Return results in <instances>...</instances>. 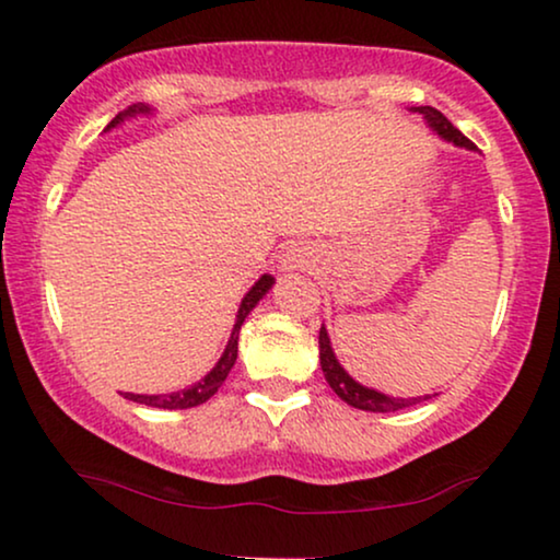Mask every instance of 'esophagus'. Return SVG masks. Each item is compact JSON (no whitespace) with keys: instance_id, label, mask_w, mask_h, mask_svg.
I'll return each mask as SVG.
<instances>
[{"instance_id":"1","label":"esophagus","mask_w":560,"mask_h":560,"mask_svg":"<svg viewBox=\"0 0 560 560\" xmlns=\"http://www.w3.org/2000/svg\"><path fill=\"white\" fill-rule=\"evenodd\" d=\"M282 265H285V270H293V267H301V255H295V249L288 252L285 259H282Z\"/></svg>"}]
</instances>
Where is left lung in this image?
Segmentation results:
<instances>
[{"label": "left lung", "instance_id": "8db88e82", "mask_svg": "<svg viewBox=\"0 0 560 560\" xmlns=\"http://www.w3.org/2000/svg\"><path fill=\"white\" fill-rule=\"evenodd\" d=\"M418 112L425 114L428 125H431L435 132L443 137V140L454 142V144H458V148L474 150V142L469 140V137H464L462 132H458V129L451 125V121L443 117L439 109H433V106H420ZM318 347H320V370H324V374H326V382L331 385L334 393L339 395L343 402L351 405V408L372 410V412H395V410L410 408V405L423 400V397H408V400H397V397H387V395L377 393V389L362 387L359 382L351 380L349 374L343 372V366L336 362V357L331 351V341H328V334H326L324 326H320V331H318Z\"/></svg>", "mask_w": 560, "mask_h": 560}]
</instances>
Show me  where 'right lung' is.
<instances>
[{
  "mask_svg": "<svg viewBox=\"0 0 560 560\" xmlns=\"http://www.w3.org/2000/svg\"><path fill=\"white\" fill-rule=\"evenodd\" d=\"M137 112H148V106H129V109H127L125 114H117V117H114V119L109 121V127H106V129L117 127L121 119L132 117V114H137ZM272 282H275V278H270V275H262V278H259V280L255 282V288H252L249 293L244 295V301H242V305H240V316H236L232 339H229V343H226L224 357L219 359V364L213 366V370H211L209 374H206V377H203L201 382H198V385L183 389V393H173V395H132V393H125L127 400L150 405V408L183 410V408H196V405H201V402L209 400V397L217 395L219 387L224 385L226 374L232 372V366H234V362H236V341H240V328H242V324H244V318H247L249 311L255 308V305L259 303V298H262V295L267 293V290L272 288Z\"/></svg>",
  "mask_w": 560,
  "mask_h": 560,
  "instance_id": "add662e5",
  "label": "right lung"
}]
</instances>
